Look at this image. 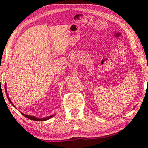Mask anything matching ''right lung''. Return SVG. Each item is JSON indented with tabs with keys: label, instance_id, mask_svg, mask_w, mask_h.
Instances as JSON below:
<instances>
[{
	"label": "right lung",
	"instance_id": "obj_1",
	"mask_svg": "<svg viewBox=\"0 0 148 148\" xmlns=\"http://www.w3.org/2000/svg\"><path fill=\"white\" fill-rule=\"evenodd\" d=\"M5 91H6V94H7V98H8V99H9V102H10V103L12 104L13 106H14V104H13V103L12 102V101L10 100V99H9V96H8V95H7V89H6V85H5ZM15 107V106H14ZM22 115H23L24 117H27V118H28V119H31V120H34V121H46V120H48V119H50V118H52V117H53L54 115H50V116H48V117H45V118H41V119H39V118H37V117H34V116H31V115H25V114H24V113H21Z\"/></svg>",
	"mask_w": 148,
	"mask_h": 148
}]
</instances>
